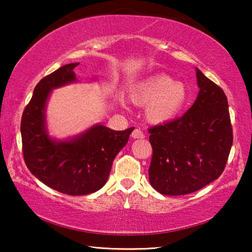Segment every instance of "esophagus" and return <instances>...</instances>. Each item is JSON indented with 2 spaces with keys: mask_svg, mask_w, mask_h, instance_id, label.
Returning <instances> with one entry per match:
<instances>
[{
  "mask_svg": "<svg viewBox=\"0 0 252 252\" xmlns=\"http://www.w3.org/2000/svg\"><path fill=\"white\" fill-rule=\"evenodd\" d=\"M131 135H132V138H133V139H143L144 138L143 132L140 129H134Z\"/></svg>",
  "mask_w": 252,
  "mask_h": 252,
  "instance_id": "esophagus-1",
  "label": "esophagus"
}]
</instances>
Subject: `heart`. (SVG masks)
<instances>
[{
	"label": "heart",
	"mask_w": 252,
	"mask_h": 252,
	"mask_svg": "<svg viewBox=\"0 0 252 252\" xmlns=\"http://www.w3.org/2000/svg\"><path fill=\"white\" fill-rule=\"evenodd\" d=\"M131 101L146 108V117L152 123H164L176 118L188 101L185 84L174 82L168 75H155L135 84Z\"/></svg>",
	"instance_id": "1"
}]
</instances>
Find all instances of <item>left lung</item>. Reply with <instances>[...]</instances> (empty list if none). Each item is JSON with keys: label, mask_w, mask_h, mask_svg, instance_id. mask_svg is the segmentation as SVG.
<instances>
[{"label": "left lung", "mask_w": 252, "mask_h": 252, "mask_svg": "<svg viewBox=\"0 0 252 252\" xmlns=\"http://www.w3.org/2000/svg\"><path fill=\"white\" fill-rule=\"evenodd\" d=\"M199 94L181 118L149 129L151 186L161 194L192 193L218 179L233 135L228 100L219 85L197 69Z\"/></svg>", "instance_id": "obj_1"}]
</instances>
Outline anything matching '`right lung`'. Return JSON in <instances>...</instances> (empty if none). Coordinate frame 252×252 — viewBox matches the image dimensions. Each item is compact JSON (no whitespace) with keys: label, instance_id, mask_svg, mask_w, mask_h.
<instances>
[{"label":"right lung","instance_id":"1","mask_svg":"<svg viewBox=\"0 0 252 252\" xmlns=\"http://www.w3.org/2000/svg\"><path fill=\"white\" fill-rule=\"evenodd\" d=\"M70 63L46 75L36 84L21 120L25 164L41 182L59 192L84 195L105 185L114 158L127 143L134 127L116 131L95 125L71 140L50 138L45 126V106L51 91L75 82Z\"/></svg>","mask_w":252,"mask_h":252}]
</instances>
